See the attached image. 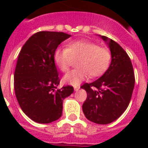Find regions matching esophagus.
Returning a JSON list of instances; mask_svg holds the SVG:
<instances>
[{
  "instance_id": "esophagus-1",
  "label": "esophagus",
  "mask_w": 148,
  "mask_h": 148,
  "mask_svg": "<svg viewBox=\"0 0 148 148\" xmlns=\"http://www.w3.org/2000/svg\"><path fill=\"white\" fill-rule=\"evenodd\" d=\"M74 91H78V90H80V86H75L74 88Z\"/></svg>"
}]
</instances>
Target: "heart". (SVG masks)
<instances>
[{"mask_svg": "<svg viewBox=\"0 0 148 148\" xmlns=\"http://www.w3.org/2000/svg\"><path fill=\"white\" fill-rule=\"evenodd\" d=\"M54 59L63 73L67 72L74 60L77 69L65 75L62 81L67 85L77 86L90 75L98 77L108 69L111 54L107 48L101 47L94 42L78 40L69 42L66 48L58 47L54 53Z\"/></svg>", "mask_w": 148, "mask_h": 148, "instance_id": "obj_1", "label": "heart"}]
</instances>
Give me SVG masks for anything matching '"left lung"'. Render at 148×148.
Here are the masks:
<instances>
[{
  "mask_svg": "<svg viewBox=\"0 0 148 148\" xmlns=\"http://www.w3.org/2000/svg\"><path fill=\"white\" fill-rule=\"evenodd\" d=\"M99 36L109 47L111 62L101 77L81 86L87 93L82 110L89 121L107 124L118 119L127 109L133 92L135 76L130 58L124 49L112 39Z\"/></svg>",
  "mask_w": 148,
  "mask_h": 148,
  "instance_id": "obj_1",
  "label": "left lung"
}]
</instances>
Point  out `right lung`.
<instances>
[{"mask_svg":"<svg viewBox=\"0 0 148 148\" xmlns=\"http://www.w3.org/2000/svg\"><path fill=\"white\" fill-rule=\"evenodd\" d=\"M70 37L64 32H39L27 39L19 54L15 93L22 111L36 123L59 119L63 100L74 92L70 86L57 89L60 80L54 59L58 45Z\"/></svg>","mask_w":148,"mask_h":148,"instance_id":"right-lung-1","label":"right lung"}]
</instances>
